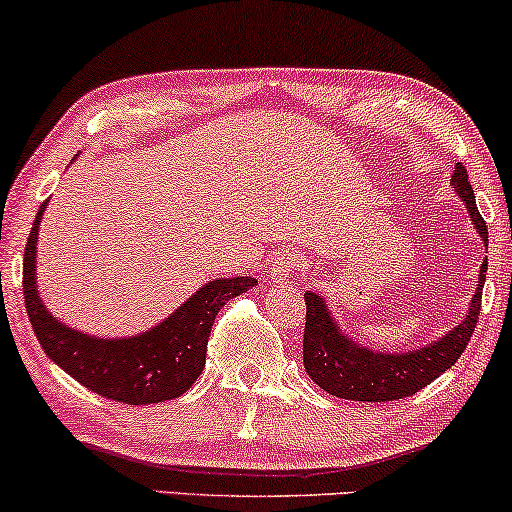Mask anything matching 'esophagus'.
Wrapping results in <instances>:
<instances>
[{"label":"esophagus","instance_id":"1","mask_svg":"<svg viewBox=\"0 0 512 512\" xmlns=\"http://www.w3.org/2000/svg\"><path fill=\"white\" fill-rule=\"evenodd\" d=\"M298 264V257L291 255V252H281V255H276V260L272 264V279L276 283H288L293 279Z\"/></svg>","mask_w":512,"mask_h":512}]
</instances>
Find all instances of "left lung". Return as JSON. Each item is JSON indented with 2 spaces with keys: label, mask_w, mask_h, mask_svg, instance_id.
<instances>
[{
  "label": "left lung",
  "mask_w": 512,
  "mask_h": 512,
  "mask_svg": "<svg viewBox=\"0 0 512 512\" xmlns=\"http://www.w3.org/2000/svg\"><path fill=\"white\" fill-rule=\"evenodd\" d=\"M455 195L463 200L470 214V221L477 229L484 245L489 243V231L474 205V190L467 181V169L455 164L451 176ZM486 267L482 262L477 276V291H474L470 307H467L463 322H458L451 331L436 338V341L415 350H372L365 343L355 341L343 331L334 312L326 305L324 295L305 291V334H303V362L305 372L315 381L319 389L336 398L365 400V403H386L412 396L446 369H451L460 360L463 350L470 343V336L477 326L479 310H482V288L486 279Z\"/></svg>",
  "instance_id": "8db88e82"
}]
</instances>
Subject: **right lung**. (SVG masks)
Segmentation results:
<instances>
[{
    "label": "right lung",
    "mask_w": 512,
    "mask_h": 512,
    "mask_svg": "<svg viewBox=\"0 0 512 512\" xmlns=\"http://www.w3.org/2000/svg\"><path fill=\"white\" fill-rule=\"evenodd\" d=\"M45 207L47 202H42L23 255V295L30 324L49 360L85 389L119 403L150 405L183 396L205 367L207 338L217 312L226 300L257 286V279L233 276L207 281L186 303L143 334L92 336L54 317L40 298L35 255Z\"/></svg>",
    "instance_id": "right-lung-1"
}]
</instances>
